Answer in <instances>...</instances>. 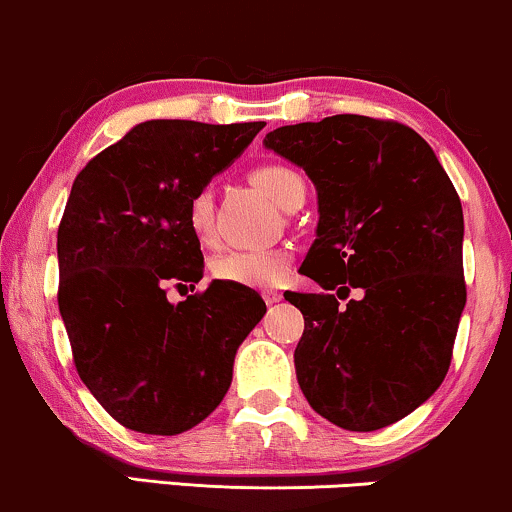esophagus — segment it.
I'll list each match as a JSON object with an SVG mask.
<instances>
[{
	"instance_id": "1",
	"label": "esophagus",
	"mask_w": 512,
	"mask_h": 512,
	"mask_svg": "<svg viewBox=\"0 0 512 512\" xmlns=\"http://www.w3.org/2000/svg\"><path fill=\"white\" fill-rule=\"evenodd\" d=\"M262 298H264V303H267V305H274V303H279V300H281V293L274 291V288H264Z\"/></svg>"
}]
</instances>
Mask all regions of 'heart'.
<instances>
[{
    "instance_id": "obj_1",
    "label": "heart",
    "mask_w": 512,
    "mask_h": 512,
    "mask_svg": "<svg viewBox=\"0 0 512 512\" xmlns=\"http://www.w3.org/2000/svg\"><path fill=\"white\" fill-rule=\"evenodd\" d=\"M252 183L262 190L269 200L286 209L291 205L293 195L305 190L303 178L293 169L281 164H262L252 169ZM186 224L197 243L209 245L217 236L214 231V195L209 188H200L190 195L186 207ZM288 272V252L283 250H231L219 255L212 262V274L226 283L236 286H274Z\"/></svg>"
}]
</instances>
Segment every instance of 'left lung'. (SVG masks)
<instances>
[{
    "label": "left lung",
    "instance_id": "obj_1",
    "mask_svg": "<svg viewBox=\"0 0 512 512\" xmlns=\"http://www.w3.org/2000/svg\"><path fill=\"white\" fill-rule=\"evenodd\" d=\"M264 147L317 188L305 276L286 293L305 317L295 374L312 410L348 432L403 420L451 367L467 300L463 205L422 135L398 121L326 116L267 133ZM357 287L361 298L337 303Z\"/></svg>",
    "mask_w": 512,
    "mask_h": 512
}]
</instances>
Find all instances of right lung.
<instances>
[{
    "instance_id": "1",
    "label": "right lung",
    "mask_w": 512,
    "mask_h": 512,
    "mask_svg": "<svg viewBox=\"0 0 512 512\" xmlns=\"http://www.w3.org/2000/svg\"><path fill=\"white\" fill-rule=\"evenodd\" d=\"M262 128L145 121L73 181L57 233L59 312L80 379L126 429L174 436L205 420L267 312L252 288L224 281L181 303L166 298V288H195L205 272L186 224L190 195Z\"/></svg>"
}]
</instances>
